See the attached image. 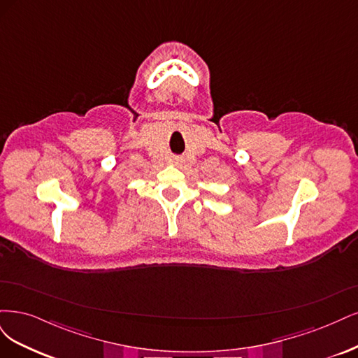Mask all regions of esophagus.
I'll list each match as a JSON object with an SVG mask.
<instances>
[{"instance_id":"esophagus-1","label":"esophagus","mask_w":358,"mask_h":358,"mask_svg":"<svg viewBox=\"0 0 358 358\" xmlns=\"http://www.w3.org/2000/svg\"><path fill=\"white\" fill-rule=\"evenodd\" d=\"M172 164L178 165V164H180V159H178V157H174V159H172Z\"/></svg>"}]
</instances>
